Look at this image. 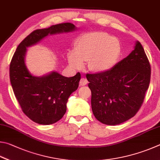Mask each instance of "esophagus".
Here are the masks:
<instances>
[{
    "label": "esophagus",
    "mask_w": 160,
    "mask_h": 160,
    "mask_svg": "<svg viewBox=\"0 0 160 160\" xmlns=\"http://www.w3.org/2000/svg\"><path fill=\"white\" fill-rule=\"evenodd\" d=\"M87 83H88V80L86 79V78L83 77L81 78V80H80V85L81 86H86Z\"/></svg>",
    "instance_id": "34e87169"
}]
</instances>
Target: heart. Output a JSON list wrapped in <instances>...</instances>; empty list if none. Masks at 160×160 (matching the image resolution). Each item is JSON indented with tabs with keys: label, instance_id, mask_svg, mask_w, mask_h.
Masks as SVG:
<instances>
[{
	"label": "heart",
	"instance_id": "1",
	"mask_svg": "<svg viewBox=\"0 0 160 160\" xmlns=\"http://www.w3.org/2000/svg\"><path fill=\"white\" fill-rule=\"evenodd\" d=\"M121 53V45L113 36L105 32L89 33L78 38L75 51L69 53L68 61L76 69H82L83 62H87L89 70L102 73L116 65Z\"/></svg>",
	"mask_w": 160,
	"mask_h": 160
}]
</instances>
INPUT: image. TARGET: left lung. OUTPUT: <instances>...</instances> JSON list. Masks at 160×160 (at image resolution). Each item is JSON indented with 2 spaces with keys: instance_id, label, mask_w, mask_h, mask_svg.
I'll use <instances>...</instances> for the list:
<instances>
[{
  "instance_id": "obj_1",
  "label": "left lung",
  "mask_w": 160,
  "mask_h": 160,
  "mask_svg": "<svg viewBox=\"0 0 160 160\" xmlns=\"http://www.w3.org/2000/svg\"><path fill=\"white\" fill-rule=\"evenodd\" d=\"M150 74L149 60L138 41L112 69L86 74L95 117L107 125L120 124L132 118L143 102Z\"/></svg>"
}]
</instances>
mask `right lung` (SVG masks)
Returning a JSON list of instances; mask_svg holds the SVG:
<instances>
[{
	"instance_id": "add662e5",
	"label": "right lung",
	"mask_w": 160,
	"mask_h": 160,
	"mask_svg": "<svg viewBox=\"0 0 160 160\" xmlns=\"http://www.w3.org/2000/svg\"><path fill=\"white\" fill-rule=\"evenodd\" d=\"M72 23H62L47 29H36L28 35L16 49L10 64V79L22 110L39 124L48 125L62 118L70 95L78 87L81 74L65 77L56 72L43 77H34L24 62L27 48L35 45L49 34L73 32Z\"/></svg>"
}]
</instances>
